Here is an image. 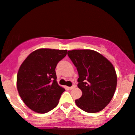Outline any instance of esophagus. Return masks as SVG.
Listing matches in <instances>:
<instances>
[{
  "label": "esophagus",
  "instance_id": "esophagus-1",
  "mask_svg": "<svg viewBox=\"0 0 135 135\" xmlns=\"http://www.w3.org/2000/svg\"><path fill=\"white\" fill-rule=\"evenodd\" d=\"M75 85H73V86H70V87H69V89H70V90H72V89H75Z\"/></svg>",
  "mask_w": 135,
  "mask_h": 135
}]
</instances>
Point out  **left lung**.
Wrapping results in <instances>:
<instances>
[{
    "label": "left lung",
    "mask_w": 135,
    "mask_h": 135,
    "mask_svg": "<svg viewBox=\"0 0 135 135\" xmlns=\"http://www.w3.org/2000/svg\"><path fill=\"white\" fill-rule=\"evenodd\" d=\"M79 73L78 87L82 96L75 100L78 107L87 113H98L114 96L117 76L113 64L95 50L80 49L68 51Z\"/></svg>",
    "instance_id": "8db88e82"
}]
</instances>
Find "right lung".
Here are the masks:
<instances>
[{
	"instance_id": "obj_1",
	"label": "right lung",
	"mask_w": 135,
	"mask_h": 135,
	"mask_svg": "<svg viewBox=\"0 0 135 135\" xmlns=\"http://www.w3.org/2000/svg\"><path fill=\"white\" fill-rule=\"evenodd\" d=\"M67 50L39 49L23 61L16 76V86L22 101L38 113H46L59 104L65 90L56 81L57 63Z\"/></svg>"
}]
</instances>
